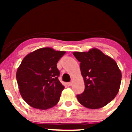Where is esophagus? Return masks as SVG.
I'll return each instance as SVG.
<instances>
[{"label": "esophagus", "instance_id": "obj_1", "mask_svg": "<svg viewBox=\"0 0 132 132\" xmlns=\"http://www.w3.org/2000/svg\"><path fill=\"white\" fill-rule=\"evenodd\" d=\"M67 85H68V86H71L72 85V82H67Z\"/></svg>", "mask_w": 132, "mask_h": 132}]
</instances>
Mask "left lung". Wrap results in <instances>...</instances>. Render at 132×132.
Segmentation results:
<instances>
[{
  "mask_svg": "<svg viewBox=\"0 0 132 132\" xmlns=\"http://www.w3.org/2000/svg\"><path fill=\"white\" fill-rule=\"evenodd\" d=\"M80 63L85 90L77 94L78 101L86 108L98 109L111 102L118 94L122 73L116 61L96 48L87 52H74Z\"/></svg>",
  "mask_w": 132,
  "mask_h": 132,
  "instance_id": "obj_1",
  "label": "left lung"
}]
</instances>
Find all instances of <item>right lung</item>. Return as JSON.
Wrapping results in <instances>:
<instances>
[{"label":"right lung","instance_id":"right-lung-1","mask_svg":"<svg viewBox=\"0 0 132 132\" xmlns=\"http://www.w3.org/2000/svg\"><path fill=\"white\" fill-rule=\"evenodd\" d=\"M65 52L50 47L38 49L27 55L16 72L19 91L24 101L37 109L55 106L65 87L58 79V61Z\"/></svg>","mask_w":132,"mask_h":132}]
</instances>
